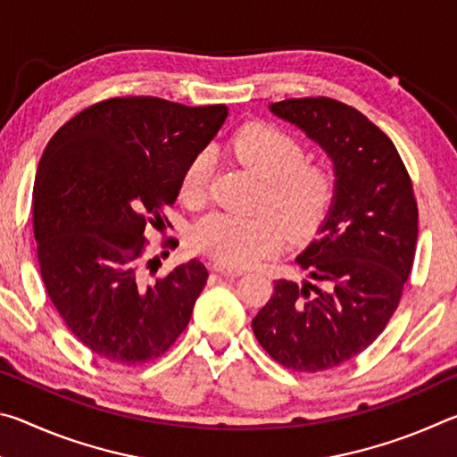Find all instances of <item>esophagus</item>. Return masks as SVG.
Listing matches in <instances>:
<instances>
[{"label": "esophagus", "instance_id": "obj_1", "mask_svg": "<svg viewBox=\"0 0 457 457\" xmlns=\"http://www.w3.org/2000/svg\"><path fill=\"white\" fill-rule=\"evenodd\" d=\"M212 270H213V272H218L221 276H228V278H237V276L244 274L242 268L229 266V264H226V262H220V260L212 262Z\"/></svg>", "mask_w": 457, "mask_h": 457}]
</instances>
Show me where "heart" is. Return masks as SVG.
Instances as JSON below:
<instances>
[{
    "instance_id": "heart-1",
    "label": "heart",
    "mask_w": 457,
    "mask_h": 457,
    "mask_svg": "<svg viewBox=\"0 0 457 457\" xmlns=\"http://www.w3.org/2000/svg\"><path fill=\"white\" fill-rule=\"evenodd\" d=\"M234 157L264 179L262 205L274 213L253 215L212 213L191 231L195 250L229 266H250L280 250L286 229L294 237H304L327 218L337 195V177L320 159H306L296 137L268 122H247L229 138ZM212 153L201 151L181 175V197L187 205L199 207L210 195Z\"/></svg>"
}]
</instances>
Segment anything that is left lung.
<instances>
[{"mask_svg": "<svg viewBox=\"0 0 457 457\" xmlns=\"http://www.w3.org/2000/svg\"><path fill=\"white\" fill-rule=\"evenodd\" d=\"M270 111L328 153L337 195L296 258L312 280H276L252 328L282 367L319 373L373 345L397 311L415 258L417 201L395 145L357 108L306 96Z\"/></svg>", "mask_w": 457, "mask_h": 457, "instance_id": "left-lung-1", "label": "left lung"}]
</instances>
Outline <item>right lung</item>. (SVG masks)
<instances>
[{"label": "right lung", "mask_w": 457, "mask_h": 457, "mask_svg": "<svg viewBox=\"0 0 457 457\" xmlns=\"http://www.w3.org/2000/svg\"><path fill=\"white\" fill-rule=\"evenodd\" d=\"M226 117V104L114 96L84 108L46 146L32 195L37 264L62 320L96 357L143 365L187 328L207 268L189 260L149 280L159 260L146 258L145 229L167 221L185 167Z\"/></svg>", "instance_id": "right-lung-1"}]
</instances>
